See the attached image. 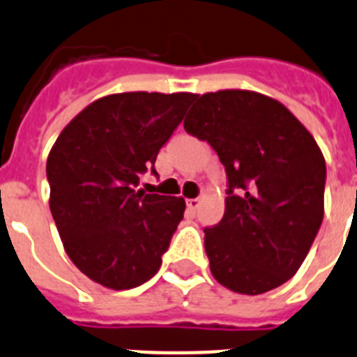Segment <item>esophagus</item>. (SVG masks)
Segmentation results:
<instances>
[{"mask_svg":"<svg viewBox=\"0 0 357 357\" xmlns=\"http://www.w3.org/2000/svg\"><path fill=\"white\" fill-rule=\"evenodd\" d=\"M199 206H200V199H190V200H188V208H190L191 211H195Z\"/></svg>","mask_w":357,"mask_h":357,"instance_id":"34e87169","label":"esophagus"}]
</instances>
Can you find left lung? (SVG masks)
I'll use <instances>...</instances> for the list:
<instances>
[{
	"label": "left lung",
	"instance_id": "1",
	"mask_svg": "<svg viewBox=\"0 0 357 357\" xmlns=\"http://www.w3.org/2000/svg\"><path fill=\"white\" fill-rule=\"evenodd\" d=\"M184 129L226 169L225 217L204 228L213 278L259 296L294 278L323 222L326 166L316 140L278 100L229 89L197 96Z\"/></svg>",
	"mask_w": 357,
	"mask_h": 357
}]
</instances>
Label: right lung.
<instances>
[{
	"label": "right lung",
	"mask_w": 357,
	"mask_h": 357,
	"mask_svg": "<svg viewBox=\"0 0 357 357\" xmlns=\"http://www.w3.org/2000/svg\"><path fill=\"white\" fill-rule=\"evenodd\" d=\"M195 100L190 93H122L96 100L70 120L47 158L51 213L79 272L113 290L158 272L176 226L181 197L138 190Z\"/></svg>",
	"instance_id": "obj_1"
}]
</instances>
